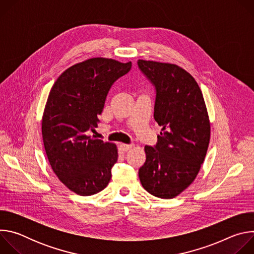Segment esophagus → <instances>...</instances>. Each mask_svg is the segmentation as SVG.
I'll list each match as a JSON object with an SVG mask.
<instances>
[{
    "mask_svg": "<svg viewBox=\"0 0 254 254\" xmlns=\"http://www.w3.org/2000/svg\"><path fill=\"white\" fill-rule=\"evenodd\" d=\"M132 146H133V144H131V143H122L121 144V148H122V150L124 152H127V151L130 150L132 148Z\"/></svg>",
    "mask_w": 254,
    "mask_h": 254,
    "instance_id": "34e87169",
    "label": "esophagus"
}]
</instances>
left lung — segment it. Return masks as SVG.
Instances as JSON below:
<instances>
[{
  "label": "left lung",
  "mask_w": 254,
  "mask_h": 254,
  "mask_svg": "<svg viewBox=\"0 0 254 254\" xmlns=\"http://www.w3.org/2000/svg\"><path fill=\"white\" fill-rule=\"evenodd\" d=\"M138 68L156 88L154 118L162 131L155 147L146 146L138 170L144 190L172 199L197 177L210 140V122L202 91L188 72L176 64L139 59Z\"/></svg>",
  "instance_id": "left-lung-1"
}]
</instances>
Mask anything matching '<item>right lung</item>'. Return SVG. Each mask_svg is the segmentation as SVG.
<instances>
[{
    "instance_id": "right-lung-1",
    "label": "right lung",
    "mask_w": 254,
    "mask_h": 254,
    "mask_svg": "<svg viewBox=\"0 0 254 254\" xmlns=\"http://www.w3.org/2000/svg\"><path fill=\"white\" fill-rule=\"evenodd\" d=\"M130 68V61L90 58L66 69L50 90L42 118L45 152L55 175L77 195H94L112 179L117 146L89 132L112 85Z\"/></svg>"
}]
</instances>
